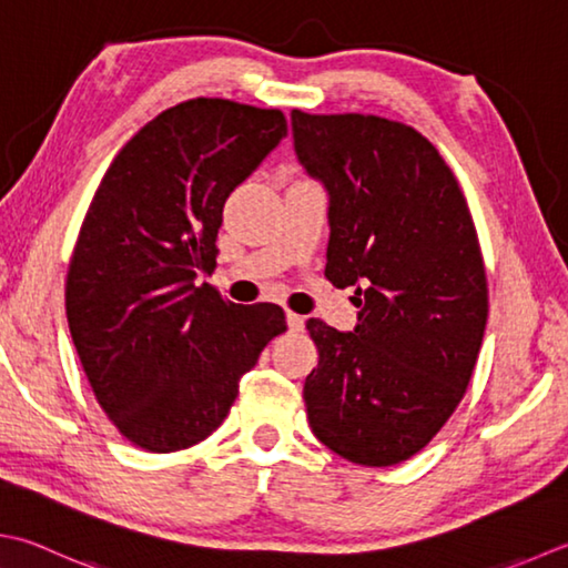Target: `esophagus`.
<instances>
[{"label":"esophagus","instance_id":"obj_1","mask_svg":"<svg viewBox=\"0 0 568 568\" xmlns=\"http://www.w3.org/2000/svg\"><path fill=\"white\" fill-rule=\"evenodd\" d=\"M285 320H287V327H291L293 332H303V329H305V317H303V315L287 313Z\"/></svg>","mask_w":568,"mask_h":568}]
</instances>
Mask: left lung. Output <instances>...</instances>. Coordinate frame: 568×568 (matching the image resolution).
<instances>
[{
  "mask_svg": "<svg viewBox=\"0 0 568 568\" xmlns=\"http://www.w3.org/2000/svg\"><path fill=\"white\" fill-rule=\"evenodd\" d=\"M300 164L327 189L325 275L354 285V332L307 320L317 369L310 428L357 465L408 460L468 388L487 277L468 202L438 150L404 122L293 110Z\"/></svg>",
  "mask_w": 568,
  "mask_h": 568,
  "instance_id": "8db88e82",
  "label": "left lung"
}]
</instances>
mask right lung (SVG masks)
<instances>
[{
  "instance_id": "obj_1",
  "label": "right lung",
  "mask_w": 568,
  "mask_h": 568,
  "mask_svg": "<svg viewBox=\"0 0 568 568\" xmlns=\"http://www.w3.org/2000/svg\"><path fill=\"white\" fill-rule=\"evenodd\" d=\"M287 135L281 110L194 98L150 120L108 166L78 233L65 317L100 408L138 448L209 438L275 335L277 305H236L216 265L229 194Z\"/></svg>"
}]
</instances>
